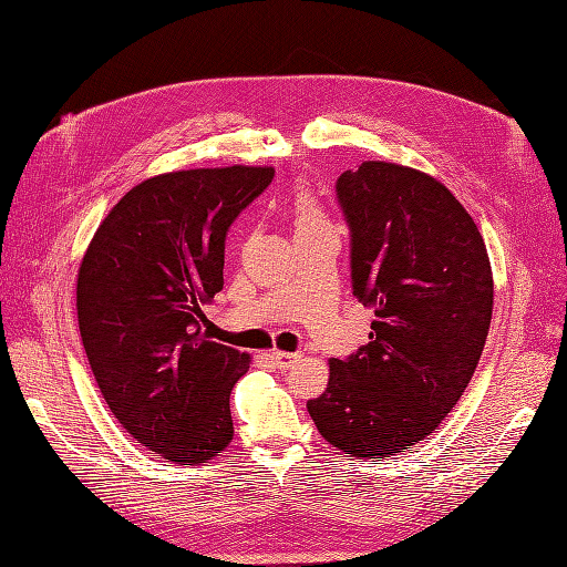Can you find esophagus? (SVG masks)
<instances>
[{"label": "esophagus", "mask_w": 567, "mask_h": 567, "mask_svg": "<svg viewBox=\"0 0 567 567\" xmlns=\"http://www.w3.org/2000/svg\"><path fill=\"white\" fill-rule=\"evenodd\" d=\"M269 359L274 364H277L279 369H288V367H293L298 359H300V354H296V352H279V350H274L271 354H269Z\"/></svg>", "instance_id": "1"}]
</instances>
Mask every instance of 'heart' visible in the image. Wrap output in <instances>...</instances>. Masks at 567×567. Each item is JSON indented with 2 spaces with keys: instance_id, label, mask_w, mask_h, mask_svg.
<instances>
[{
  "instance_id": "heart-1",
  "label": "heart",
  "mask_w": 567,
  "mask_h": 567,
  "mask_svg": "<svg viewBox=\"0 0 567 567\" xmlns=\"http://www.w3.org/2000/svg\"><path fill=\"white\" fill-rule=\"evenodd\" d=\"M296 227H317L326 225L319 205L310 192H298L296 196Z\"/></svg>"
}]
</instances>
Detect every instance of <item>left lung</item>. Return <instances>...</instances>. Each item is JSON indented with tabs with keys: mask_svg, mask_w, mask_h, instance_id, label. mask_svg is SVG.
Returning a JSON list of instances; mask_svg holds the SVG:
<instances>
[{
	"mask_svg": "<svg viewBox=\"0 0 567 567\" xmlns=\"http://www.w3.org/2000/svg\"><path fill=\"white\" fill-rule=\"evenodd\" d=\"M336 196L352 290L375 319L367 346L331 359L307 411L333 447L394 456L440 427L473 379L492 321L489 257L466 208L421 169L367 161Z\"/></svg>",
	"mask_w": 567,
	"mask_h": 567,
	"instance_id": "obj_1",
	"label": "left lung"
}]
</instances>
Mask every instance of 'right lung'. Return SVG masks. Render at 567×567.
<instances>
[{
	"label": "right lung",
	"mask_w": 567,
	"mask_h": 567,
	"mask_svg": "<svg viewBox=\"0 0 567 567\" xmlns=\"http://www.w3.org/2000/svg\"><path fill=\"white\" fill-rule=\"evenodd\" d=\"M274 167L151 177L115 203L78 271V323L101 394L146 450L182 466L234 437L229 394L250 357L208 338L203 305L225 286L231 221Z\"/></svg>",
	"instance_id": "add662e5"
}]
</instances>
